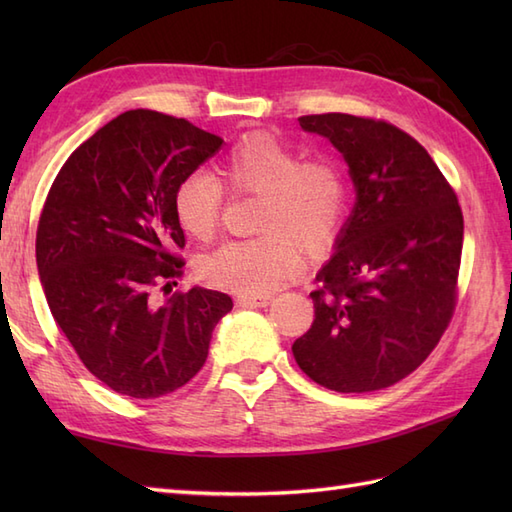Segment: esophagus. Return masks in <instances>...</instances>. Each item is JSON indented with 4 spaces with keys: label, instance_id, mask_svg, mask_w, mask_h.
Listing matches in <instances>:
<instances>
[{
    "label": "esophagus",
    "instance_id": "esophagus-1",
    "mask_svg": "<svg viewBox=\"0 0 512 512\" xmlns=\"http://www.w3.org/2000/svg\"><path fill=\"white\" fill-rule=\"evenodd\" d=\"M270 301H273V297H268V295H239L237 297V303L242 308H264Z\"/></svg>",
    "mask_w": 512,
    "mask_h": 512
}]
</instances>
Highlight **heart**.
<instances>
[{
	"label": "heart",
	"mask_w": 512,
	"mask_h": 512,
	"mask_svg": "<svg viewBox=\"0 0 512 512\" xmlns=\"http://www.w3.org/2000/svg\"><path fill=\"white\" fill-rule=\"evenodd\" d=\"M215 180L191 171L173 191V215L195 239H211L222 220L226 193L257 195L255 231L202 257L200 277L215 288L264 295L303 270L301 246L325 253L339 239L350 184L330 156L301 158L295 147L270 134H248L217 160Z\"/></svg>",
	"instance_id": "1"
}]
</instances>
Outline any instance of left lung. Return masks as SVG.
Listing matches in <instances>:
<instances>
[{"instance_id": "obj_1", "label": "left lung", "mask_w": 512, "mask_h": 512, "mask_svg": "<svg viewBox=\"0 0 512 512\" xmlns=\"http://www.w3.org/2000/svg\"><path fill=\"white\" fill-rule=\"evenodd\" d=\"M299 125L341 151L356 206L317 275L314 321L292 354L314 383L341 394L385 389L451 323L464 237L458 195L427 149L387 121L310 114Z\"/></svg>"}]
</instances>
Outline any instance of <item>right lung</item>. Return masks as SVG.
<instances>
[{
  "instance_id": "1",
  "label": "right lung",
  "mask_w": 512,
  "mask_h": 512,
  "mask_svg": "<svg viewBox=\"0 0 512 512\" xmlns=\"http://www.w3.org/2000/svg\"><path fill=\"white\" fill-rule=\"evenodd\" d=\"M224 140L193 123L129 110L72 151L37 226V268L54 321L116 394L160 398L187 385L233 299L171 292L184 273L173 191Z\"/></svg>"
}]
</instances>
